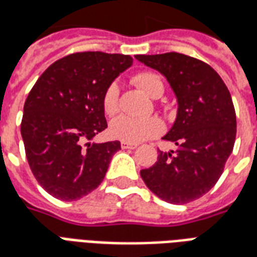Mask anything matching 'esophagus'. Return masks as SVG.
Here are the masks:
<instances>
[{
  "mask_svg": "<svg viewBox=\"0 0 257 257\" xmlns=\"http://www.w3.org/2000/svg\"><path fill=\"white\" fill-rule=\"evenodd\" d=\"M121 147H122L123 150H126V149H131V150H134L138 147V145H134V143H128V142H121Z\"/></svg>",
  "mask_w": 257,
  "mask_h": 257,
  "instance_id": "1",
  "label": "esophagus"
}]
</instances>
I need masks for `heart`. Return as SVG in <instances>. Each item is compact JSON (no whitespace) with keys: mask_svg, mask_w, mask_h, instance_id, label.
<instances>
[{"mask_svg":"<svg viewBox=\"0 0 257 257\" xmlns=\"http://www.w3.org/2000/svg\"><path fill=\"white\" fill-rule=\"evenodd\" d=\"M134 82L146 95L151 97H160L164 92V84L161 78L154 73L145 71L135 75ZM118 97H119V86L117 82H111L103 93V108L108 115H112L118 111ZM164 131V123L156 117L150 118H131L126 115H119L114 118L108 132L112 138L128 143H139L146 139L154 138Z\"/></svg>","mask_w":257,"mask_h":257,"instance_id":"heart-1","label":"heart"}]
</instances>
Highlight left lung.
Returning <instances> with one entry per match:
<instances>
[{
  "label": "left lung",
  "mask_w": 257,
  "mask_h": 257,
  "mask_svg": "<svg viewBox=\"0 0 257 257\" xmlns=\"http://www.w3.org/2000/svg\"><path fill=\"white\" fill-rule=\"evenodd\" d=\"M135 58L161 73L178 100L176 119L162 138L178 149L160 151L140 176L157 197L187 204L215 186L232 153L237 118L231 95L220 75L198 59L176 52Z\"/></svg>",
  "instance_id": "8db88e82"
}]
</instances>
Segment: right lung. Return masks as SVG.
Masks as SVG:
<instances>
[{"label":"right lung","mask_w":257,"mask_h":257,"mask_svg":"<svg viewBox=\"0 0 257 257\" xmlns=\"http://www.w3.org/2000/svg\"><path fill=\"white\" fill-rule=\"evenodd\" d=\"M132 62L119 53H73L51 64L30 90L20 126L26 157L37 182L55 198L88 195L121 150L118 140H92L107 128L104 90Z\"/></svg>","instance_id":"obj_1"}]
</instances>
